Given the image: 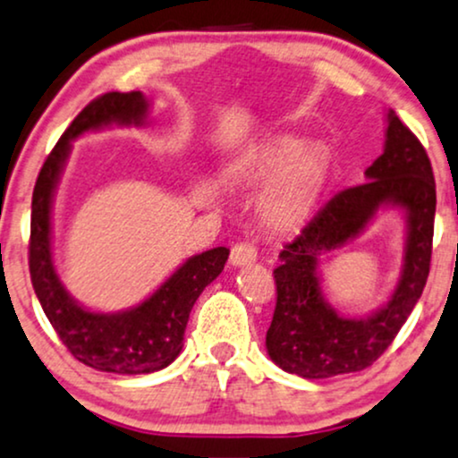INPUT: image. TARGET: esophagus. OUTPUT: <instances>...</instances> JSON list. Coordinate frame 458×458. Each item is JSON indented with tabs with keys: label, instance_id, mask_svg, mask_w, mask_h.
I'll return each mask as SVG.
<instances>
[{
	"label": "esophagus",
	"instance_id": "obj_1",
	"mask_svg": "<svg viewBox=\"0 0 458 458\" xmlns=\"http://www.w3.org/2000/svg\"><path fill=\"white\" fill-rule=\"evenodd\" d=\"M229 261H231V265H235V267L252 265L257 261V248L252 244H248V242H240V244H235L233 248H231Z\"/></svg>",
	"mask_w": 458,
	"mask_h": 458
}]
</instances>
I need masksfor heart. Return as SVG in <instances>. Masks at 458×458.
Masks as SVG:
<instances>
[{"instance_id":"heart-1","label":"heart","mask_w":458,"mask_h":458,"mask_svg":"<svg viewBox=\"0 0 458 458\" xmlns=\"http://www.w3.org/2000/svg\"><path fill=\"white\" fill-rule=\"evenodd\" d=\"M276 178L263 197L265 216L278 225L297 223L310 212L327 180V159L314 148H303L295 138H276L259 146L231 169L240 182Z\"/></svg>"}]
</instances>
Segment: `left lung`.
Returning <instances> with one entry per match:
<instances>
[{
	"mask_svg": "<svg viewBox=\"0 0 458 458\" xmlns=\"http://www.w3.org/2000/svg\"><path fill=\"white\" fill-rule=\"evenodd\" d=\"M365 180L333 195L284 246L274 269L278 297L265 346L276 365L306 380L369 367L391 346L427 284L436 180L419 138L393 110L386 114L385 150L365 169ZM380 207H399L406 216L403 274L385 307L363 319L342 317L326 301L318 259L362 233Z\"/></svg>",
	"mask_w": 458,
	"mask_h": 458,
	"instance_id": "left-lung-1",
	"label": "left lung"
}]
</instances>
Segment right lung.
I'll list each match as a JSON object with an SVG mask.
<instances>
[{"label":"right lung","instance_id":"add662e5","mask_svg":"<svg viewBox=\"0 0 458 458\" xmlns=\"http://www.w3.org/2000/svg\"><path fill=\"white\" fill-rule=\"evenodd\" d=\"M146 121L148 99L140 91L106 93L93 99L47 157L31 199L30 274L39 306L73 359L123 376L152 374L176 360L197 297L218 278L229 257V248L218 246L186 259L142 303L108 314L81 306L59 280L50 244V214L72 142L82 133L112 125L142 127Z\"/></svg>","mask_w":458,"mask_h":458}]
</instances>
